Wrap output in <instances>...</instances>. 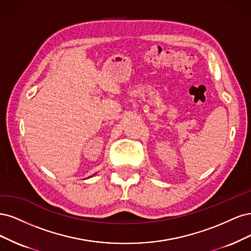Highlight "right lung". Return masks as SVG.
I'll use <instances>...</instances> for the list:
<instances>
[{"mask_svg": "<svg viewBox=\"0 0 251 251\" xmlns=\"http://www.w3.org/2000/svg\"><path fill=\"white\" fill-rule=\"evenodd\" d=\"M90 177H91V176H90Z\"/></svg>", "mask_w": 251, "mask_h": 251, "instance_id": "add662e5", "label": "right lung"}]
</instances>
